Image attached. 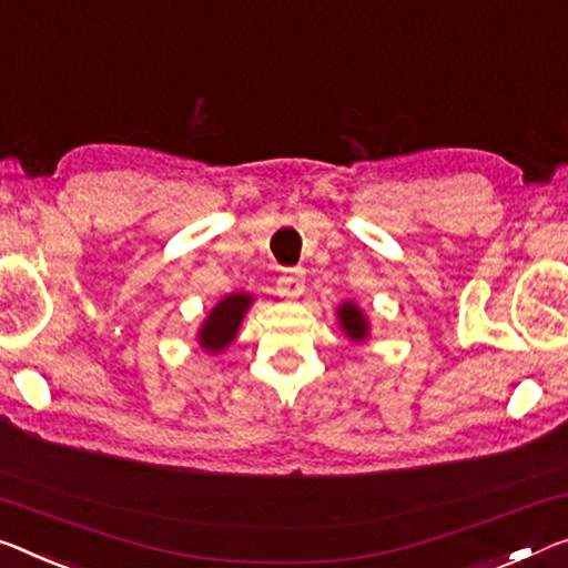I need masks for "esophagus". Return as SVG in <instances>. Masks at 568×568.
<instances>
[{"mask_svg":"<svg viewBox=\"0 0 568 568\" xmlns=\"http://www.w3.org/2000/svg\"><path fill=\"white\" fill-rule=\"evenodd\" d=\"M277 293H281V298H298L305 287V270L303 267H293V270H285L281 275V281H277Z\"/></svg>","mask_w":568,"mask_h":568,"instance_id":"34e87169","label":"esophagus"}]
</instances>
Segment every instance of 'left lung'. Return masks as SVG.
I'll use <instances>...</instances> for the list:
<instances>
[{"label":"left lung","instance_id":"left-lung-1","mask_svg":"<svg viewBox=\"0 0 568 568\" xmlns=\"http://www.w3.org/2000/svg\"><path fill=\"white\" fill-rule=\"evenodd\" d=\"M338 328L351 344H366L368 336H372V323H368L364 308L354 301H344L336 308Z\"/></svg>","mask_w":568,"mask_h":568}]
</instances>
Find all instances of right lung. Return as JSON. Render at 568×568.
<instances>
[{
  "label": "right lung",
  "instance_id": "right-lung-1",
  "mask_svg": "<svg viewBox=\"0 0 568 568\" xmlns=\"http://www.w3.org/2000/svg\"><path fill=\"white\" fill-rule=\"evenodd\" d=\"M252 303H255V298L245 291L230 293L214 303V308L206 313V318L196 328V344H200V348L206 351V354H222L224 348H230L232 341L237 338L242 321H245Z\"/></svg>",
  "mask_w": 568,
  "mask_h": 568
}]
</instances>
